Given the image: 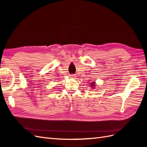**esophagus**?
Masks as SVG:
<instances>
[{
    "instance_id": "obj_1",
    "label": "esophagus",
    "mask_w": 147,
    "mask_h": 147,
    "mask_svg": "<svg viewBox=\"0 0 147 147\" xmlns=\"http://www.w3.org/2000/svg\"><path fill=\"white\" fill-rule=\"evenodd\" d=\"M70 77L75 78V77H76V75H75V74H71V75H70Z\"/></svg>"
}]
</instances>
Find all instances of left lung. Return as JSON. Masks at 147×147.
<instances>
[{
    "label": "left lung",
    "instance_id": "1",
    "mask_svg": "<svg viewBox=\"0 0 147 147\" xmlns=\"http://www.w3.org/2000/svg\"><path fill=\"white\" fill-rule=\"evenodd\" d=\"M91 87H93V88H94V86H96L95 83H94V82H92V83H91Z\"/></svg>",
    "mask_w": 147,
    "mask_h": 147
}]
</instances>
